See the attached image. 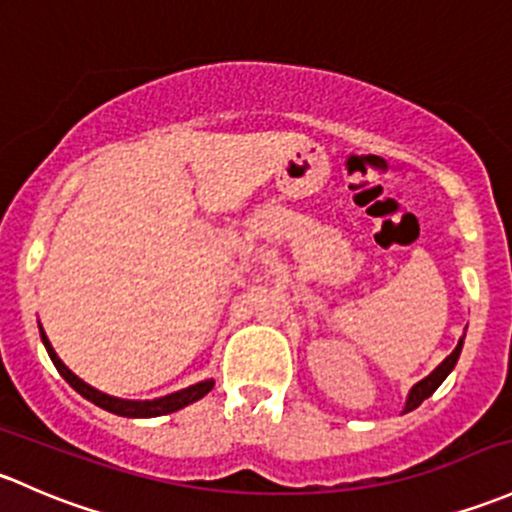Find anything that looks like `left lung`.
I'll return each mask as SVG.
<instances>
[{
    "instance_id": "1",
    "label": "left lung",
    "mask_w": 512,
    "mask_h": 512,
    "mask_svg": "<svg viewBox=\"0 0 512 512\" xmlns=\"http://www.w3.org/2000/svg\"><path fill=\"white\" fill-rule=\"evenodd\" d=\"M461 346H464V341H459V346H456L454 351H451V355H446V358L441 360V365H439L437 370H434L432 375H427V378L419 380V383L412 387V390H410V397H407L405 412L417 410V407L422 405V402L427 400V397L432 395V392L437 390V387H439L441 383H444V378H446V375L451 373V370H454L456 360H459V355H461Z\"/></svg>"
}]
</instances>
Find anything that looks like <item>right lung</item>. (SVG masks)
<instances>
[{
    "label": "right lung",
    "instance_id": "1",
    "mask_svg": "<svg viewBox=\"0 0 512 512\" xmlns=\"http://www.w3.org/2000/svg\"><path fill=\"white\" fill-rule=\"evenodd\" d=\"M41 341L43 346H46L48 355H51L53 365H56L58 373L66 378V383L73 387V390H78L80 395L85 397V400H90L93 405L102 407V410L112 412V414H120V417H159V414H169V412H176L181 410V407L191 405V402L201 400L203 395H208V392L213 390V380H203V383L198 385H191L186 387V390H179L174 392V395H166V397H159V400H144V402H132V400H117V397H110L105 395V392L95 390V387H90L88 383H83V380L78 378V375L71 373V370L63 365V360L58 358L56 351L51 348V343H48L46 333H43L41 328Z\"/></svg>",
    "mask_w": 512,
    "mask_h": 512
}]
</instances>
